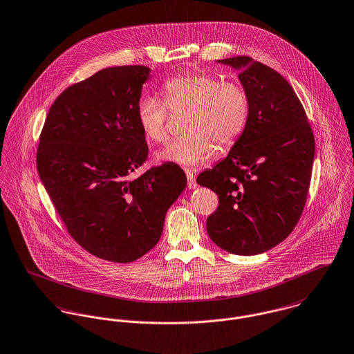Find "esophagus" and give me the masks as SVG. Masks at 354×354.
<instances>
[{
	"mask_svg": "<svg viewBox=\"0 0 354 354\" xmlns=\"http://www.w3.org/2000/svg\"><path fill=\"white\" fill-rule=\"evenodd\" d=\"M187 178H188V188H189V189H195V188L198 187L195 174H194L192 171H187Z\"/></svg>",
	"mask_w": 354,
	"mask_h": 354,
	"instance_id": "1",
	"label": "esophagus"
}]
</instances>
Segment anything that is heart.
<instances>
[{
  "instance_id": "1",
  "label": "heart",
  "mask_w": 354,
  "mask_h": 354,
  "mask_svg": "<svg viewBox=\"0 0 354 354\" xmlns=\"http://www.w3.org/2000/svg\"><path fill=\"white\" fill-rule=\"evenodd\" d=\"M165 102L143 95L136 103V117L145 136L155 143L167 139V107L188 109L187 136L173 140L156 153V159L185 167H198L219 147H230L243 135L250 101L239 82H222L218 76L195 71L163 83Z\"/></svg>"
}]
</instances>
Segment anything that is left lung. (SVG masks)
Wrapping results in <instances>:
<instances>
[{
  "label": "left lung",
  "instance_id": "left-lung-1",
  "mask_svg": "<svg viewBox=\"0 0 354 354\" xmlns=\"http://www.w3.org/2000/svg\"><path fill=\"white\" fill-rule=\"evenodd\" d=\"M216 62L239 72L250 115L227 156L196 180L219 198L207 233L227 252L259 254L282 243L300 219L315 139L301 102L277 71L245 55Z\"/></svg>",
  "mask_w": 354,
  "mask_h": 354
}]
</instances>
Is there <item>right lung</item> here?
<instances>
[{
    "label": "right lung",
    "instance_id": "right-lung-1",
    "mask_svg": "<svg viewBox=\"0 0 354 354\" xmlns=\"http://www.w3.org/2000/svg\"><path fill=\"white\" fill-rule=\"evenodd\" d=\"M150 77L143 65L109 66L66 88L51 104L37 153L42 184L69 234L115 263L151 251L187 187L177 165L129 178L147 159L136 103Z\"/></svg>",
    "mask_w": 354,
    "mask_h": 354
}]
</instances>
